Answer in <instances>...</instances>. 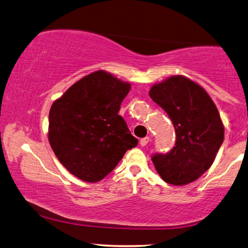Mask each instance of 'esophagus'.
<instances>
[{
    "mask_svg": "<svg viewBox=\"0 0 248 248\" xmlns=\"http://www.w3.org/2000/svg\"><path fill=\"white\" fill-rule=\"evenodd\" d=\"M148 141H149V137H145V138H141L140 139L139 144H140V146H142V147H144V146H146V145L148 144Z\"/></svg>",
    "mask_w": 248,
    "mask_h": 248,
    "instance_id": "esophagus-1",
    "label": "esophagus"
}]
</instances>
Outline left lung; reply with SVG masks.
Returning <instances> with one entry per match:
<instances>
[{
	"mask_svg": "<svg viewBox=\"0 0 248 248\" xmlns=\"http://www.w3.org/2000/svg\"><path fill=\"white\" fill-rule=\"evenodd\" d=\"M149 96L172 120L175 146L152 157L165 182L186 186L210 169L224 141L225 129L217 107L203 88L182 75L152 86Z\"/></svg>",
	"mask_w": 248,
	"mask_h": 248,
	"instance_id": "left-lung-1",
	"label": "left lung"
}]
</instances>
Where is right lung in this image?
I'll use <instances>...</instances> for the list:
<instances>
[{
    "mask_svg": "<svg viewBox=\"0 0 248 248\" xmlns=\"http://www.w3.org/2000/svg\"><path fill=\"white\" fill-rule=\"evenodd\" d=\"M130 84L97 71L73 84L49 111L48 139L59 162L78 179L95 183L138 140L119 116Z\"/></svg>",
    "mask_w": 248,
    "mask_h": 248,
    "instance_id": "obj_1",
    "label": "right lung"
}]
</instances>
